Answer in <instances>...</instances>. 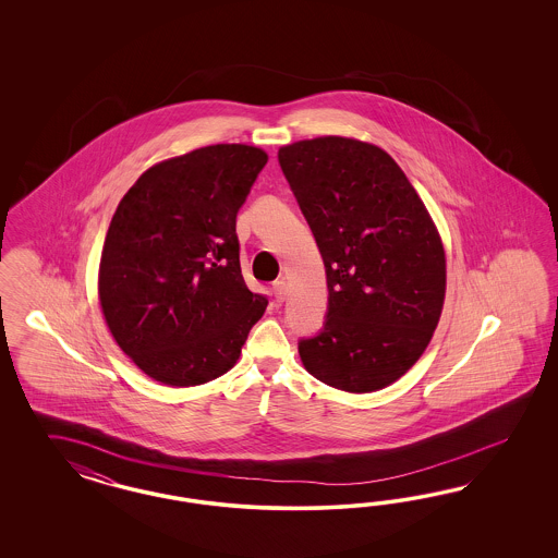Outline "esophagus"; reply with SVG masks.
Here are the masks:
<instances>
[{"label":"esophagus","instance_id":"obj_1","mask_svg":"<svg viewBox=\"0 0 558 558\" xmlns=\"http://www.w3.org/2000/svg\"><path fill=\"white\" fill-rule=\"evenodd\" d=\"M271 290H274V299H276V303H284L288 292L287 280H276Z\"/></svg>","mask_w":558,"mask_h":558}]
</instances>
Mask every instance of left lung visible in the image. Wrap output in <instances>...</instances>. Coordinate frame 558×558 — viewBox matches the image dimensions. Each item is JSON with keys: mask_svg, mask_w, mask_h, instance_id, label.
Masks as SVG:
<instances>
[{"mask_svg": "<svg viewBox=\"0 0 558 558\" xmlns=\"http://www.w3.org/2000/svg\"><path fill=\"white\" fill-rule=\"evenodd\" d=\"M322 252L329 311L299 354L317 380L374 392L399 380L434 338L446 299L438 227L403 169L350 136L304 138L278 149Z\"/></svg>", "mask_w": 558, "mask_h": 558, "instance_id": "left-lung-1", "label": "left lung"}]
</instances>
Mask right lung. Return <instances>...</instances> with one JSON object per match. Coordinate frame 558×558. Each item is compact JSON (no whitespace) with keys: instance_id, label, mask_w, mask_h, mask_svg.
Masks as SVG:
<instances>
[{"instance_id":"add662e5","label":"right lung","mask_w":558,"mask_h":558,"mask_svg":"<svg viewBox=\"0 0 558 558\" xmlns=\"http://www.w3.org/2000/svg\"><path fill=\"white\" fill-rule=\"evenodd\" d=\"M268 163L220 143L159 161L122 196L101 247L106 325L136 368L169 387L231 371L268 301L245 287L236 213Z\"/></svg>"}]
</instances>
